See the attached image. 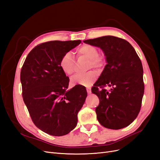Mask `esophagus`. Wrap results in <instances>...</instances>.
<instances>
[{"mask_svg":"<svg viewBox=\"0 0 160 160\" xmlns=\"http://www.w3.org/2000/svg\"><path fill=\"white\" fill-rule=\"evenodd\" d=\"M87 92H88V94H91V88H87Z\"/></svg>","mask_w":160,"mask_h":160,"instance_id":"obj_1","label":"esophagus"}]
</instances>
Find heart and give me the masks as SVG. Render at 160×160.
Masks as SVG:
<instances>
[{
	"label": "heart",
	"instance_id": "1",
	"mask_svg": "<svg viewBox=\"0 0 160 160\" xmlns=\"http://www.w3.org/2000/svg\"><path fill=\"white\" fill-rule=\"evenodd\" d=\"M79 57H83L89 59L88 69H100L103 65L102 58L99 56V51L97 48L91 45H83L77 50ZM59 66L65 74L70 75L73 73L75 67L74 57L70 52L64 53L59 61ZM98 78V74L95 71H90L83 75L76 74L71 78L72 85H81L85 87H90Z\"/></svg>",
	"mask_w": 160,
	"mask_h": 160
}]
</instances>
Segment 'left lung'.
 <instances>
[{
    "instance_id": "obj_1",
    "label": "left lung",
    "mask_w": 160,
    "mask_h": 160,
    "mask_svg": "<svg viewBox=\"0 0 160 160\" xmlns=\"http://www.w3.org/2000/svg\"><path fill=\"white\" fill-rule=\"evenodd\" d=\"M100 47L108 64L91 92L99 98L95 109L99 122L103 127L119 129L132 123L141 109L144 93L143 67L130 43L113 36L84 41ZM111 86L108 91L104 88Z\"/></svg>"
}]
</instances>
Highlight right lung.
Returning a JSON list of instances; mask_svg holds the SVG:
<instances>
[{
    "label": "right lung",
    "mask_w": 160,
    "mask_h": 160,
    "mask_svg": "<svg viewBox=\"0 0 160 160\" xmlns=\"http://www.w3.org/2000/svg\"><path fill=\"white\" fill-rule=\"evenodd\" d=\"M81 42H42L28 53L22 67L24 102L34 124L51 135H66L76 127L77 113L88 95L86 89L80 85L67 91L69 79L59 66L62 55Z\"/></svg>",
    "instance_id": "obj_1"
}]
</instances>
